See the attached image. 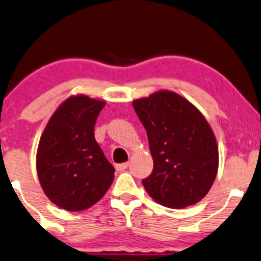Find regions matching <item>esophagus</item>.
Wrapping results in <instances>:
<instances>
[{
	"label": "esophagus",
	"mask_w": 261,
	"mask_h": 261,
	"mask_svg": "<svg viewBox=\"0 0 261 261\" xmlns=\"http://www.w3.org/2000/svg\"><path fill=\"white\" fill-rule=\"evenodd\" d=\"M128 168V163H120V164H116V169L118 170V172H123V170H125Z\"/></svg>",
	"instance_id": "obj_1"
}]
</instances>
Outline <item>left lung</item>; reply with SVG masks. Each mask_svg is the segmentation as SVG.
<instances>
[{
	"label": "left lung",
	"mask_w": 261,
	"mask_h": 261,
	"mask_svg": "<svg viewBox=\"0 0 261 261\" xmlns=\"http://www.w3.org/2000/svg\"><path fill=\"white\" fill-rule=\"evenodd\" d=\"M133 108L147 130L153 156V172L142 180L148 194L174 209L200 201L219 164L217 141L203 114L169 91L134 100Z\"/></svg>",
	"instance_id": "8db88e82"
}]
</instances>
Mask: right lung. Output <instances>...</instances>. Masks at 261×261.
I'll return each instance as SVG.
<instances>
[{
  "label": "right lung",
  "mask_w": 261,
  "mask_h": 261,
  "mask_svg": "<svg viewBox=\"0 0 261 261\" xmlns=\"http://www.w3.org/2000/svg\"><path fill=\"white\" fill-rule=\"evenodd\" d=\"M105 105L87 96L69 97L41 137L38 179L49 200L68 212L96 204L114 179V167L94 139V124Z\"/></svg>",
  "instance_id": "right-lung-1"
}]
</instances>
